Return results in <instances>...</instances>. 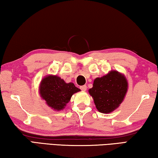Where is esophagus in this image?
Returning a JSON list of instances; mask_svg holds the SVG:
<instances>
[{
	"label": "esophagus",
	"mask_w": 158,
	"mask_h": 158,
	"mask_svg": "<svg viewBox=\"0 0 158 158\" xmlns=\"http://www.w3.org/2000/svg\"><path fill=\"white\" fill-rule=\"evenodd\" d=\"M80 89L83 90V91H85V90H86V89H87V86L85 85H81V86H80Z\"/></svg>",
	"instance_id": "obj_1"
}]
</instances>
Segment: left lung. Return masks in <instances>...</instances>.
<instances>
[{"label":"left lung","mask_w":158,"mask_h":158,"mask_svg":"<svg viewBox=\"0 0 158 158\" xmlns=\"http://www.w3.org/2000/svg\"><path fill=\"white\" fill-rule=\"evenodd\" d=\"M127 90L125 77L117 71H111L102 77L96 78L89 89L98 110L108 114L115 110L123 100Z\"/></svg>","instance_id":"1"}]
</instances>
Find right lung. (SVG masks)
<instances>
[{
    "instance_id": "right-lung-1",
    "label": "right lung",
    "mask_w": 158,
    "mask_h": 158,
    "mask_svg": "<svg viewBox=\"0 0 158 158\" xmlns=\"http://www.w3.org/2000/svg\"><path fill=\"white\" fill-rule=\"evenodd\" d=\"M79 91L80 89L73 83L67 84L57 76L45 77L42 80L40 86V93L47 105L58 111L65 108L74 93Z\"/></svg>"
}]
</instances>
